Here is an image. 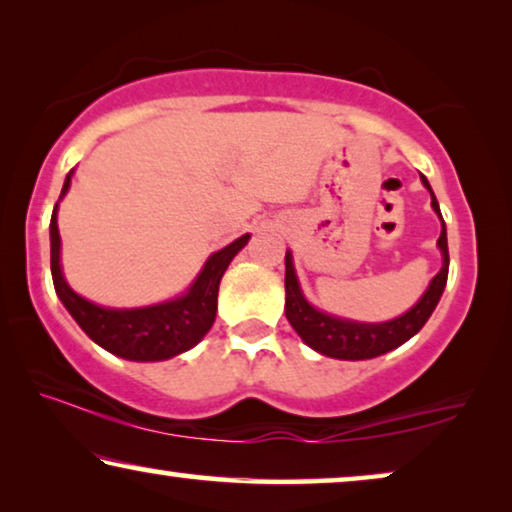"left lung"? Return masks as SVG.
Masks as SVG:
<instances>
[{
    "mask_svg": "<svg viewBox=\"0 0 512 512\" xmlns=\"http://www.w3.org/2000/svg\"><path fill=\"white\" fill-rule=\"evenodd\" d=\"M422 183L431 192L429 181L422 176ZM431 206L438 218H441V236H438V248L443 255V266L431 280L427 292L422 294V299L406 311L399 318L390 322H355V320H343L334 318V315L322 313L318 308L311 306L301 292L297 273H294L292 253H285V315L290 320L294 331L301 336V341L311 345L313 350H318L320 355L336 357V359H371L378 355H385L394 348H399L401 343H406L408 338H413L417 331L424 327V322L429 320V315L434 313V308L441 299L448 283V234H445V222L438 208V201L431 192Z\"/></svg>",
    "mask_w": 512,
    "mask_h": 512,
    "instance_id": "8db88e82",
    "label": "left lung"
}]
</instances>
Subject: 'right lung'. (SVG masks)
Instances as JSON below:
<instances>
[{"label": "right lung", "mask_w": 512, "mask_h": 512, "mask_svg": "<svg viewBox=\"0 0 512 512\" xmlns=\"http://www.w3.org/2000/svg\"><path fill=\"white\" fill-rule=\"evenodd\" d=\"M71 185V174L62 185L60 199ZM250 234L229 243L208 257L197 280L183 297L146 308H104L78 297L67 285L60 266V229H57V204L50 218V271L55 292L71 318L97 345L132 362H162L197 345L213 327L218 311V287L222 273L236 253L246 246Z\"/></svg>", "instance_id": "1"}]
</instances>
